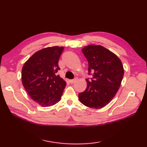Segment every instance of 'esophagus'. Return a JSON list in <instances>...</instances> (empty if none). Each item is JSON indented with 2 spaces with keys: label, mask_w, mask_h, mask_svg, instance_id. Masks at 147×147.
<instances>
[{
  "label": "esophagus",
  "mask_w": 147,
  "mask_h": 147,
  "mask_svg": "<svg viewBox=\"0 0 147 147\" xmlns=\"http://www.w3.org/2000/svg\"><path fill=\"white\" fill-rule=\"evenodd\" d=\"M77 80H78V78L76 77V78H74V79L71 80L69 81V82H70V83H74V82H76Z\"/></svg>",
  "instance_id": "obj_1"
}]
</instances>
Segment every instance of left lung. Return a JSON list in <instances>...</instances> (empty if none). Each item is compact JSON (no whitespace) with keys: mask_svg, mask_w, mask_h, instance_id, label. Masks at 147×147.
<instances>
[{"mask_svg":"<svg viewBox=\"0 0 147 147\" xmlns=\"http://www.w3.org/2000/svg\"><path fill=\"white\" fill-rule=\"evenodd\" d=\"M88 63L87 86L79 93L83 105L93 109L104 107L116 94L124 75L122 62L117 55L101 45H90L82 49Z\"/></svg>","mask_w":147,"mask_h":147,"instance_id":"8db88e82","label":"left lung"}]
</instances>
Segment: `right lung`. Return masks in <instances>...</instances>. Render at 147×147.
I'll use <instances>...</instances> for the list:
<instances>
[{"instance_id":"1","label":"right lung","mask_w":147,"mask_h":147,"mask_svg":"<svg viewBox=\"0 0 147 147\" xmlns=\"http://www.w3.org/2000/svg\"><path fill=\"white\" fill-rule=\"evenodd\" d=\"M63 47H52L35 53L22 69L23 86L34 101L49 107L60 100L66 83L56 75L60 67L58 61Z\"/></svg>"}]
</instances>
